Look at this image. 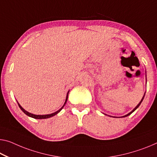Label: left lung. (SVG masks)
<instances>
[{
  "label": "left lung",
  "mask_w": 157,
  "mask_h": 157,
  "mask_svg": "<svg viewBox=\"0 0 157 157\" xmlns=\"http://www.w3.org/2000/svg\"><path fill=\"white\" fill-rule=\"evenodd\" d=\"M144 95L143 96V99H142V100H141V101H140V103L138 104V105H137L136 106V108H135V109H134L133 110H132V112H130V113H128V114H126V115H125V116H124V117H128V116H129L130 114H132V112H134V111H135V110H136V109H137V108L139 107V106H140V104H141V102H143V99H144Z\"/></svg>",
  "instance_id": "1"
}]
</instances>
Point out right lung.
<instances>
[{
  "label": "right lung",
  "mask_w": 157,
  "mask_h": 157,
  "mask_svg": "<svg viewBox=\"0 0 157 157\" xmlns=\"http://www.w3.org/2000/svg\"><path fill=\"white\" fill-rule=\"evenodd\" d=\"M67 98H68V94H67V98H66V101H65V102H64V105H63V107H62L61 108V109H59L58 111H57L56 112H55V113H52V114H46V115H35V114H31V113L28 112H26V110L24 109L23 108L21 107L20 104H19L18 102H17V103H18V105H19V107H20V109H21V110L22 111V112H23L24 113H25V114H26V115H27V116H29V117H32V118H33V119H48V118L52 117H53V116L56 115L57 114H58V113L60 112V111H61V110L62 109V108L64 107V106L65 105V104H66L67 101Z\"/></svg>",
  "instance_id": "1"
}]
</instances>
